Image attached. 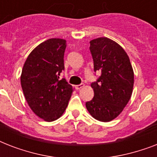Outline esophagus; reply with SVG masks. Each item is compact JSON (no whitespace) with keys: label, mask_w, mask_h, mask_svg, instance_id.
Returning a JSON list of instances; mask_svg holds the SVG:
<instances>
[{"label":"esophagus","mask_w":157,"mask_h":157,"mask_svg":"<svg viewBox=\"0 0 157 157\" xmlns=\"http://www.w3.org/2000/svg\"><path fill=\"white\" fill-rule=\"evenodd\" d=\"M85 86V85L84 84H80V85H77V86H75V88H76V90H81L82 87H84Z\"/></svg>","instance_id":"34e87169"}]
</instances>
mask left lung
Returning a JSON list of instances; mask_svg holds the SVG:
<instances>
[{
    "label": "left lung",
    "mask_w": 157,
    "mask_h": 157,
    "mask_svg": "<svg viewBox=\"0 0 157 157\" xmlns=\"http://www.w3.org/2000/svg\"><path fill=\"white\" fill-rule=\"evenodd\" d=\"M94 71H101L91 84L93 99L86 102L90 114L99 121L108 122L121 114L130 99L134 71L129 56L114 40L99 37L90 41Z\"/></svg>",
    "instance_id": "1"
}]
</instances>
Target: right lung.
<instances>
[{
	"label": "right lung",
	"mask_w": 157,
	"mask_h": 157,
	"mask_svg": "<svg viewBox=\"0 0 157 157\" xmlns=\"http://www.w3.org/2000/svg\"><path fill=\"white\" fill-rule=\"evenodd\" d=\"M66 46V40L59 38L40 43L28 55L22 70L21 86L26 100L45 121H54L63 114L73 91L65 79H59L64 70Z\"/></svg>",
	"instance_id": "add662e5"
}]
</instances>
